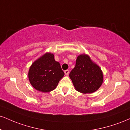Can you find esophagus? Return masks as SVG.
Listing matches in <instances>:
<instances>
[{
  "mask_svg": "<svg viewBox=\"0 0 130 130\" xmlns=\"http://www.w3.org/2000/svg\"><path fill=\"white\" fill-rule=\"evenodd\" d=\"M64 72H65V74H66V75H67H67H68V74H69V70H65V71H64Z\"/></svg>",
  "mask_w": 130,
  "mask_h": 130,
  "instance_id": "obj_1",
  "label": "esophagus"
}]
</instances>
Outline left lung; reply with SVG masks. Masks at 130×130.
<instances>
[{"mask_svg": "<svg viewBox=\"0 0 130 130\" xmlns=\"http://www.w3.org/2000/svg\"><path fill=\"white\" fill-rule=\"evenodd\" d=\"M69 76L76 90L84 94L96 91L103 82L101 68L85 54L78 56Z\"/></svg>", "mask_w": 130, "mask_h": 130, "instance_id": "1", "label": "left lung"}]
</instances>
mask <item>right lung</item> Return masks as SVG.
Returning <instances> with one entry per match:
<instances>
[{"mask_svg":"<svg viewBox=\"0 0 130 130\" xmlns=\"http://www.w3.org/2000/svg\"><path fill=\"white\" fill-rule=\"evenodd\" d=\"M64 72L54 55L46 53L36 60L29 68L28 77L31 85L40 91H51L56 88Z\"/></svg>","mask_w":130,"mask_h":130,"instance_id":"obj_1","label":"right lung"}]
</instances>
